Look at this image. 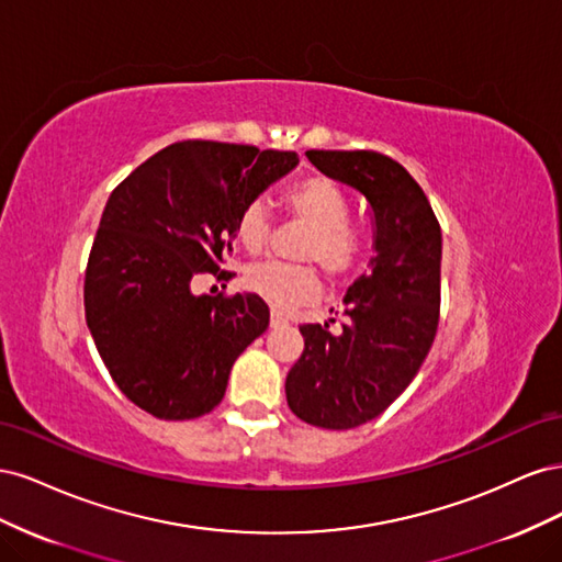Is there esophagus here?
Returning <instances> with one entry per match:
<instances>
[{
	"label": "esophagus",
	"instance_id": "34e87169",
	"mask_svg": "<svg viewBox=\"0 0 562 562\" xmlns=\"http://www.w3.org/2000/svg\"><path fill=\"white\" fill-rule=\"evenodd\" d=\"M283 323H288V318H285V314L283 312H271V326H283Z\"/></svg>",
	"mask_w": 562,
	"mask_h": 562
}]
</instances>
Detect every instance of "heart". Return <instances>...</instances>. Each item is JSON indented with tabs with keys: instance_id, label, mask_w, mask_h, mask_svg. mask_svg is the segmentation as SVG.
<instances>
[{
	"instance_id": "1",
	"label": "heart",
	"mask_w": 562,
	"mask_h": 562,
	"mask_svg": "<svg viewBox=\"0 0 562 562\" xmlns=\"http://www.w3.org/2000/svg\"><path fill=\"white\" fill-rule=\"evenodd\" d=\"M283 201L288 213L310 227L300 258L318 262L330 279H342L353 271L363 255V236L349 223L351 201L342 187L326 176H312L288 187ZM234 236L252 255L265 250L269 211L262 201H248L239 211ZM246 285L271 307L288 310L297 302L312 300L321 281L312 265L260 262L248 269Z\"/></svg>"
}]
</instances>
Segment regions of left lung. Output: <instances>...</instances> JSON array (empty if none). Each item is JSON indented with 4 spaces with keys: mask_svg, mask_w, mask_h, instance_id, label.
<instances>
[{
    "mask_svg": "<svg viewBox=\"0 0 562 562\" xmlns=\"http://www.w3.org/2000/svg\"><path fill=\"white\" fill-rule=\"evenodd\" d=\"M323 176L361 192L375 220L370 269L345 295L342 333L304 323V351L285 378L291 411L321 429L375 419L417 375L440 312V225L427 194L391 157L372 149H310Z\"/></svg>",
    "mask_w": 562,
    "mask_h": 562,
    "instance_id": "1",
    "label": "left lung"
}]
</instances>
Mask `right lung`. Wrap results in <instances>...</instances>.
Segmentation results:
<instances>
[{
    "mask_svg": "<svg viewBox=\"0 0 562 562\" xmlns=\"http://www.w3.org/2000/svg\"><path fill=\"white\" fill-rule=\"evenodd\" d=\"M297 161L295 151L182 140L114 187L89 255L83 310L112 380L145 413H211L234 361L267 330L262 297L192 288L201 274H220L239 211Z\"/></svg>",
    "mask_w": 562,
    "mask_h": 562,
    "instance_id": "1",
    "label": "right lung"
}]
</instances>
